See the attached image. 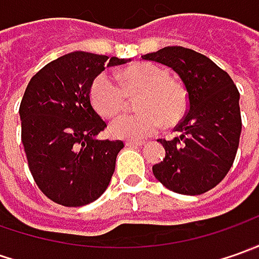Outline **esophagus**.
I'll return each instance as SVG.
<instances>
[{
	"label": "esophagus",
	"mask_w": 259,
	"mask_h": 259,
	"mask_svg": "<svg viewBox=\"0 0 259 259\" xmlns=\"http://www.w3.org/2000/svg\"><path fill=\"white\" fill-rule=\"evenodd\" d=\"M143 144H144L143 141H126V143H125L126 147H141Z\"/></svg>",
	"instance_id": "34e87169"
}]
</instances>
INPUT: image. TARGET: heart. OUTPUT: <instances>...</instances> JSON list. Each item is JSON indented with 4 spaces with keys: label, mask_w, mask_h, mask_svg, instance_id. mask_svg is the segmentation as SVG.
Wrapping results in <instances>:
<instances>
[{
    "label": "heart",
    "mask_w": 259,
    "mask_h": 259,
    "mask_svg": "<svg viewBox=\"0 0 259 259\" xmlns=\"http://www.w3.org/2000/svg\"><path fill=\"white\" fill-rule=\"evenodd\" d=\"M140 114L119 116L109 126L116 138L138 141L160 131L163 121L176 125L183 119L189 108L187 91L182 83L171 80L170 73L151 63L128 67L121 76V83L108 73L95 77L91 99L95 109L105 118H114L128 105V96H138Z\"/></svg>",
    "instance_id": "b5f03b06"
}]
</instances>
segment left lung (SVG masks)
<instances>
[{
	"label": "left lung",
	"instance_id": "obj_1",
	"mask_svg": "<svg viewBox=\"0 0 259 259\" xmlns=\"http://www.w3.org/2000/svg\"><path fill=\"white\" fill-rule=\"evenodd\" d=\"M171 67L189 96L179 137L158 140L165 158L153 165L155 179L174 193L196 196L221 183L234 164L242 130L239 92L225 70L206 56L180 46L141 56Z\"/></svg>",
	"mask_w": 259,
	"mask_h": 259
}]
</instances>
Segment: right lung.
<instances>
[{"instance_id":"add662e5","label":"right lung","mask_w":259,"mask_h":259,"mask_svg":"<svg viewBox=\"0 0 259 259\" xmlns=\"http://www.w3.org/2000/svg\"><path fill=\"white\" fill-rule=\"evenodd\" d=\"M118 57L73 52L38 70L20 104L21 141L38 189L55 203L77 207L104 193L124 148L121 140H96L106 122L91 102V86Z\"/></svg>"}]
</instances>
